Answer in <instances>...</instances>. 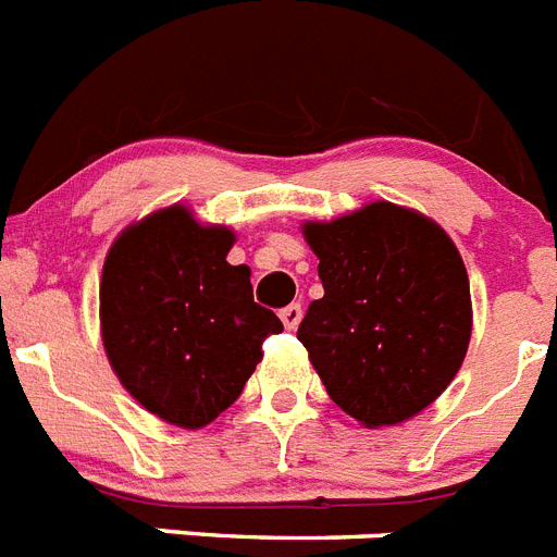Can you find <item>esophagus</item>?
I'll return each mask as SVG.
<instances>
[{
  "label": "esophagus",
  "instance_id": "34e87169",
  "mask_svg": "<svg viewBox=\"0 0 557 557\" xmlns=\"http://www.w3.org/2000/svg\"><path fill=\"white\" fill-rule=\"evenodd\" d=\"M278 315H282V321H284V326H287V330H296V326L301 324V315H304L301 304H287V307H284Z\"/></svg>",
  "mask_w": 557,
  "mask_h": 557
}]
</instances>
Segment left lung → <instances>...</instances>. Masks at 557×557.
Here are the masks:
<instances>
[{
  "mask_svg": "<svg viewBox=\"0 0 557 557\" xmlns=\"http://www.w3.org/2000/svg\"><path fill=\"white\" fill-rule=\"evenodd\" d=\"M324 298L298 326L326 394L366 428L440 397L470 344V284L448 233L392 202L307 222Z\"/></svg>",
  "mask_w": 557,
  "mask_h": 557,
  "instance_id": "left-lung-1",
  "label": "left lung"
}]
</instances>
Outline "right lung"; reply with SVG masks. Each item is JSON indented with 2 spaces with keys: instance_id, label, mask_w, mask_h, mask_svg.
<instances>
[{
  "instance_id": "right-lung-1",
  "label": "right lung",
  "mask_w": 557,
  "mask_h": 557,
  "mask_svg": "<svg viewBox=\"0 0 557 557\" xmlns=\"http://www.w3.org/2000/svg\"><path fill=\"white\" fill-rule=\"evenodd\" d=\"M233 233L183 206L126 227L103 261L101 332L126 392L151 414L202 428L236 403L284 330L253 301L250 270L227 264Z\"/></svg>"
}]
</instances>
